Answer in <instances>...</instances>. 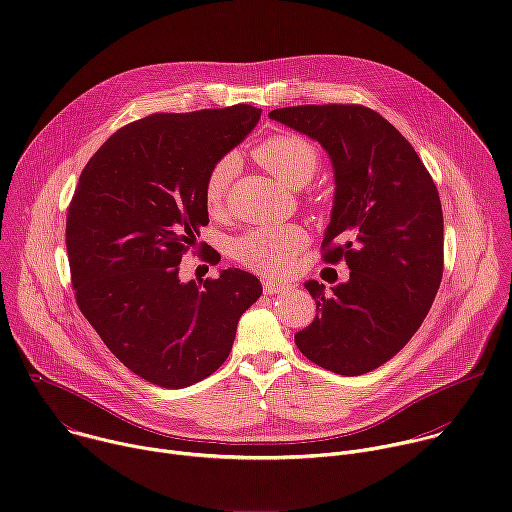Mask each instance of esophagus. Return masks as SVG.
<instances>
[{
	"label": "esophagus",
	"mask_w": 512,
	"mask_h": 512,
	"mask_svg": "<svg viewBox=\"0 0 512 512\" xmlns=\"http://www.w3.org/2000/svg\"><path fill=\"white\" fill-rule=\"evenodd\" d=\"M291 285L285 283V281H277V279H265L263 281V291L269 296L273 294H283V291H287Z\"/></svg>",
	"instance_id": "34e87169"
}]
</instances>
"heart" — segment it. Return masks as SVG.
<instances>
[{"mask_svg":"<svg viewBox=\"0 0 512 512\" xmlns=\"http://www.w3.org/2000/svg\"><path fill=\"white\" fill-rule=\"evenodd\" d=\"M253 158L289 188L306 186L320 164L316 145L296 133H273L253 148ZM235 158L216 160L204 180V204L210 212L225 206L229 186L235 174ZM308 243L300 225L287 223L279 227H255L231 243L233 257L245 267L263 275L285 273L298 253Z\"/></svg>","mask_w":512,"mask_h":512,"instance_id":"heart-1","label":"heart"}]
</instances>
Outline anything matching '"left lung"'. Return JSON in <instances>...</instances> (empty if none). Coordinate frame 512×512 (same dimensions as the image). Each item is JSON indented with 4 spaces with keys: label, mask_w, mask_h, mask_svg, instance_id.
I'll use <instances>...</instances> for the list:
<instances>
[{
    "label": "left lung",
    "mask_w": 512,
    "mask_h": 512,
    "mask_svg": "<svg viewBox=\"0 0 512 512\" xmlns=\"http://www.w3.org/2000/svg\"><path fill=\"white\" fill-rule=\"evenodd\" d=\"M269 117L328 152L336 192L322 259L350 269L332 291L306 283L318 314L296 344L336 375L371 373L411 340L440 289V194L413 145L369 107L298 105Z\"/></svg>",
    "instance_id": "1"
}]
</instances>
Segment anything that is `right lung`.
Listing matches in <instances>:
<instances>
[{
  "instance_id": "right-lung-1",
  "label": "right lung",
  "mask_w": 512,
  "mask_h": 512,
  "mask_svg": "<svg viewBox=\"0 0 512 512\" xmlns=\"http://www.w3.org/2000/svg\"><path fill=\"white\" fill-rule=\"evenodd\" d=\"M233 105L154 113L115 131L85 166L66 212L75 298L107 348L137 377L184 389L227 360L237 324L261 296L243 269L180 281L182 255L208 225L210 166L257 125ZM204 259L221 261L214 249Z\"/></svg>"
}]
</instances>
